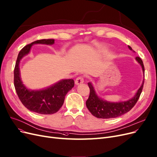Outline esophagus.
Instances as JSON below:
<instances>
[{"label": "esophagus", "instance_id": "obj_1", "mask_svg": "<svg viewBox=\"0 0 157 157\" xmlns=\"http://www.w3.org/2000/svg\"><path fill=\"white\" fill-rule=\"evenodd\" d=\"M84 82V78L82 77H78L77 78V79L75 80V84L76 85H78Z\"/></svg>", "mask_w": 157, "mask_h": 157}]
</instances>
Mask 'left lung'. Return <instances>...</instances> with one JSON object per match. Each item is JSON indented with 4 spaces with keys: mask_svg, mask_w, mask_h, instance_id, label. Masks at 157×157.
Masks as SVG:
<instances>
[{
    "mask_svg": "<svg viewBox=\"0 0 157 157\" xmlns=\"http://www.w3.org/2000/svg\"><path fill=\"white\" fill-rule=\"evenodd\" d=\"M128 47L129 49L132 51V48L130 46ZM136 60L142 66V71L144 74L145 69L142 59L137 56L136 57ZM144 82V79L142 86H140L136 94H135L132 98L126 101L117 102L106 101L100 98L97 95L92 84L88 82V84L90 90V92L88 99L86 102V106H87L89 111L91 113V114L97 118L109 119L121 116L130 111L133 106L136 105L142 91Z\"/></svg>",
    "mask_w": 157,
    "mask_h": 157,
    "instance_id": "left-lung-1",
    "label": "left lung"
}]
</instances>
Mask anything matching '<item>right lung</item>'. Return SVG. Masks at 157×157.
Returning a JSON list of instances; mask_svg holds the SVG:
<instances>
[{"label":"right lung","mask_w":157,"mask_h":157,"mask_svg":"<svg viewBox=\"0 0 157 157\" xmlns=\"http://www.w3.org/2000/svg\"><path fill=\"white\" fill-rule=\"evenodd\" d=\"M55 40H40L25 46L19 52L14 69V86L23 105L29 110L40 114H52L57 112L63 104L65 97L74 87L73 79H63L48 88L40 90H29L21 79L19 63L21 59L30 52L34 44L52 45Z\"/></svg>","instance_id":"right-lung-1"}]
</instances>
